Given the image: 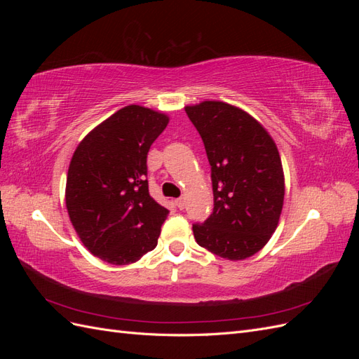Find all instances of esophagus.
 <instances>
[{
    "mask_svg": "<svg viewBox=\"0 0 359 359\" xmlns=\"http://www.w3.org/2000/svg\"><path fill=\"white\" fill-rule=\"evenodd\" d=\"M175 205L178 206L180 210H184V208H186V199H184V198H178V199H175Z\"/></svg>",
    "mask_w": 359,
    "mask_h": 359,
    "instance_id": "34e87169",
    "label": "esophagus"
}]
</instances>
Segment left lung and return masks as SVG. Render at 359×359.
<instances>
[{"label": "left lung", "instance_id": "8db88e82", "mask_svg": "<svg viewBox=\"0 0 359 359\" xmlns=\"http://www.w3.org/2000/svg\"><path fill=\"white\" fill-rule=\"evenodd\" d=\"M186 112L199 132L211 165L212 214L193 224L201 247L243 260L257 253L277 229L285 175L273 137L240 107L202 102Z\"/></svg>", "mask_w": 359, "mask_h": 359}]
</instances>
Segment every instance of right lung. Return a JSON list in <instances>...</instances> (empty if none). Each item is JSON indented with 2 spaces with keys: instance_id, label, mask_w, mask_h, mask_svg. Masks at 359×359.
<instances>
[{
  "instance_id": "obj_1",
  "label": "right lung",
  "mask_w": 359,
  "mask_h": 359,
  "mask_svg": "<svg viewBox=\"0 0 359 359\" xmlns=\"http://www.w3.org/2000/svg\"><path fill=\"white\" fill-rule=\"evenodd\" d=\"M165 114L130 104L86 135L72 157L66 206L83 245L112 265L154 250L168 210L149 196L147 156Z\"/></svg>"
}]
</instances>
